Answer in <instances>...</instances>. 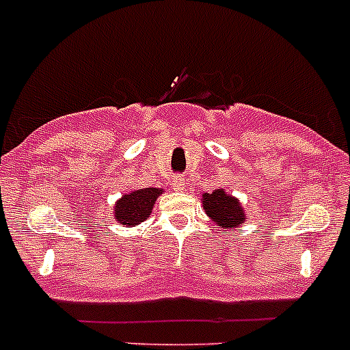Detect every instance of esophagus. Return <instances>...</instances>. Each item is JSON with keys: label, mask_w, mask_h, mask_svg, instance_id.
Segmentation results:
<instances>
[{"label": "esophagus", "mask_w": 350, "mask_h": 350, "mask_svg": "<svg viewBox=\"0 0 350 350\" xmlns=\"http://www.w3.org/2000/svg\"><path fill=\"white\" fill-rule=\"evenodd\" d=\"M172 187L175 191H184L185 189V178L180 177V175H177V177H173Z\"/></svg>", "instance_id": "esophagus-1"}]
</instances>
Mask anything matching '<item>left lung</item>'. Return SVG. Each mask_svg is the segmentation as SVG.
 <instances>
[{
	"instance_id": "obj_1",
	"label": "left lung",
	"mask_w": 350,
	"mask_h": 350,
	"mask_svg": "<svg viewBox=\"0 0 350 350\" xmlns=\"http://www.w3.org/2000/svg\"><path fill=\"white\" fill-rule=\"evenodd\" d=\"M203 210L217 226L224 231L234 230L245 224L249 213L242 206V202L233 194L226 193V189H215L213 193H203Z\"/></svg>"
}]
</instances>
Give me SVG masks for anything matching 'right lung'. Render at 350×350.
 Returning a JSON list of instances; mask_svg holds the SVG:
<instances>
[{
	"instance_id": "1",
	"label": "right lung",
	"mask_w": 350,
	"mask_h": 350,
	"mask_svg": "<svg viewBox=\"0 0 350 350\" xmlns=\"http://www.w3.org/2000/svg\"><path fill=\"white\" fill-rule=\"evenodd\" d=\"M165 191L159 187H144L122 194L113 206V219L126 228L142 224L150 217L156 200Z\"/></svg>"
}]
</instances>
